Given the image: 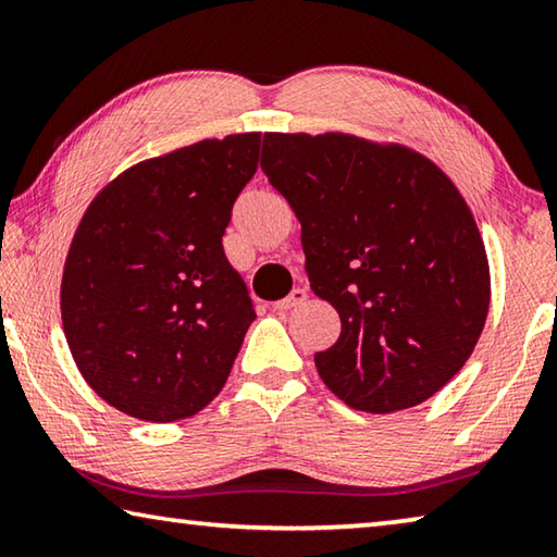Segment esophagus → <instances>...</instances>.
<instances>
[{"label": "esophagus", "mask_w": 557, "mask_h": 557, "mask_svg": "<svg viewBox=\"0 0 557 557\" xmlns=\"http://www.w3.org/2000/svg\"><path fill=\"white\" fill-rule=\"evenodd\" d=\"M305 301H307V292L301 289V287H295V289L289 292V295H287L285 299L275 301V305H272V307H275L277 312H287V309H292V307H299V305H305Z\"/></svg>", "instance_id": "esophagus-1"}]
</instances>
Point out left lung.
I'll use <instances>...</instances> for the list:
<instances>
[{"mask_svg":"<svg viewBox=\"0 0 557 557\" xmlns=\"http://www.w3.org/2000/svg\"><path fill=\"white\" fill-rule=\"evenodd\" d=\"M260 166L301 223L309 285L342 317L314 356L326 388L375 414L432 398L474 351L492 292L457 186L408 147L342 132H265Z\"/></svg>","mask_w":557,"mask_h":557,"instance_id":"left-lung-1","label":"left lung"}]
</instances>
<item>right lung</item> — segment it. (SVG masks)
<instances>
[{
	"mask_svg": "<svg viewBox=\"0 0 557 557\" xmlns=\"http://www.w3.org/2000/svg\"><path fill=\"white\" fill-rule=\"evenodd\" d=\"M258 152L260 132H245L129 166L73 235L65 342L90 388L129 418H191L228 381L256 309L223 233Z\"/></svg>",
	"mask_w": 557,
	"mask_h": 557,
	"instance_id": "add662e5",
	"label": "right lung"
}]
</instances>
